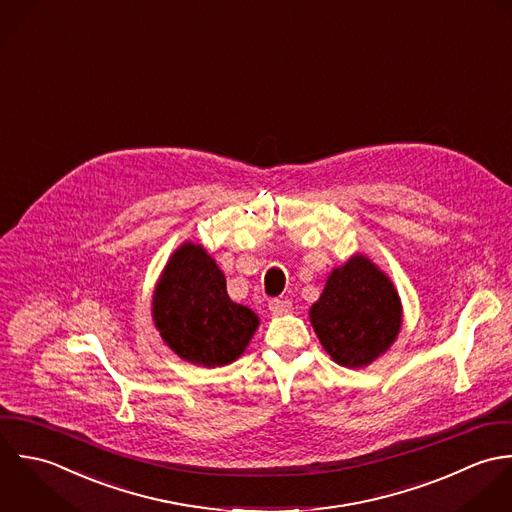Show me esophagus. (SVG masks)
<instances>
[{"label": "esophagus", "instance_id": "1", "mask_svg": "<svg viewBox=\"0 0 512 512\" xmlns=\"http://www.w3.org/2000/svg\"><path fill=\"white\" fill-rule=\"evenodd\" d=\"M291 308H293V303L287 301V299H273V301L269 303V310H271V314H275V316L287 314V312H291Z\"/></svg>", "mask_w": 512, "mask_h": 512}]
</instances>
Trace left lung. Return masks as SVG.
<instances>
[{
  "instance_id": "1",
  "label": "left lung",
  "mask_w": 512,
  "mask_h": 512,
  "mask_svg": "<svg viewBox=\"0 0 512 512\" xmlns=\"http://www.w3.org/2000/svg\"><path fill=\"white\" fill-rule=\"evenodd\" d=\"M308 318L328 356L360 370L396 342L404 307L392 279L370 257L356 253L330 271Z\"/></svg>"
}]
</instances>
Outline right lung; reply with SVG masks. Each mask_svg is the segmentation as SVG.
I'll return each mask as SVG.
<instances>
[{
    "label": "right lung",
    "mask_w": 512,
    "mask_h": 512,
    "mask_svg": "<svg viewBox=\"0 0 512 512\" xmlns=\"http://www.w3.org/2000/svg\"><path fill=\"white\" fill-rule=\"evenodd\" d=\"M152 320L174 354L204 368L235 362L259 328V316L229 299L223 271L192 241H184L162 269Z\"/></svg>",
    "instance_id": "obj_1"
}]
</instances>
